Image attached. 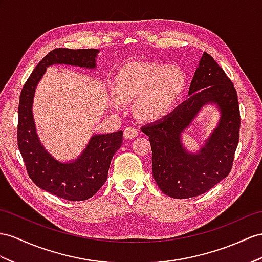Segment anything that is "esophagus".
Returning <instances> with one entry per match:
<instances>
[{"instance_id":"esophagus-1","label":"esophagus","mask_w":262,"mask_h":262,"mask_svg":"<svg viewBox=\"0 0 262 262\" xmlns=\"http://www.w3.org/2000/svg\"><path fill=\"white\" fill-rule=\"evenodd\" d=\"M138 136V130L135 128V127H126L124 130V137L125 138H135Z\"/></svg>"}]
</instances>
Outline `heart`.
<instances>
[{"label": "heart", "instance_id": "b5f03b06", "mask_svg": "<svg viewBox=\"0 0 262 262\" xmlns=\"http://www.w3.org/2000/svg\"><path fill=\"white\" fill-rule=\"evenodd\" d=\"M186 86V76L177 66L134 62L123 67L115 80L112 106L137 100V113L144 119L155 120L170 112Z\"/></svg>", "mask_w": 262, "mask_h": 262}]
</instances>
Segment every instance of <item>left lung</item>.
Here are the masks:
<instances>
[{"instance_id":"1","label":"left lung","mask_w":262,"mask_h":262,"mask_svg":"<svg viewBox=\"0 0 262 262\" xmlns=\"http://www.w3.org/2000/svg\"><path fill=\"white\" fill-rule=\"evenodd\" d=\"M188 95L189 98L169 115L142 127L151 145L154 179L165 195L176 199L199 196L229 175L239 142L240 111L236 89L206 52ZM207 103H214L220 108L219 126L198 153H189L180 136Z\"/></svg>"}]
</instances>
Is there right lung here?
<instances>
[{
	"label": "right lung",
	"instance_id": "obj_1",
	"mask_svg": "<svg viewBox=\"0 0 262 262\" xmlns=\"http://www.w3.org/2000/svg\"><path fill=\"white\" fill-rule=\"evenodd\" d=\"M96 49H55L44 56L24 84L18 104L17 145L30 178L39 188L72 201L93 197L108 175L112 158L122 146L123 132L94 135L75 160L61 163L44 148L36 134L32 105L35 89L46 71L54 64L95 69Z\"/></svg>",
	"mask_w": 262,
	"mask_h": 262
}]
</instances>
